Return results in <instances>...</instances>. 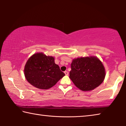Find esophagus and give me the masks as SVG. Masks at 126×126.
I'll return each instance as SVG.
<instances>
[{
    "label": "esophagus",
    "instance_id": "obj_1",
    "mask_svg": "<svg viewBox=\"0 0 126 126\" xmlns=\"http://www.w3.org/2000/svg\"><path fill=\"white\" fill-rule=\"evenodd\" d=\"M64 73H65V74L66 76H67V75H68V73H68V71H65L64 72Z\"/></svg>",
    "mask_w": 126,
    "mask_h": 126
}]
</instances>
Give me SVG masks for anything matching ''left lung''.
I'll use <instances>...</instances> for the list:
<instances>
[{"label": "left lung", "mask_w": 126, "mask_h": 126, "mask_svg": "<svg viewBox=\"0 0 126 126\" xmlns=\"http://www.w3.org/2000/svg\"><path fill=\"white\" fill-rule=\"evenodd\" d=\"M71 66L69 78L75 86L83 91L93 90L99 86L105 78V69L97 57L74 59Z\"/></svg>", "instance_id": "1"}]
</instances>
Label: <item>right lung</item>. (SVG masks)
<instances>
[{"instance_id":"right-lung-1","label":"right lung","mask_w":126,"mask_h":126,"mask_svg":"<svg viewBox=\"0 0 126 126\" xmlns=\"http://www.w3.org/2000/svg\"><path fill=\"white\" fill-rule=\"evenodd\" d=\"M25 78L30 84L39 89H48L65 76L52 56L35 53L27 61L24 67Z\"/></svg>"}]
</instances>
